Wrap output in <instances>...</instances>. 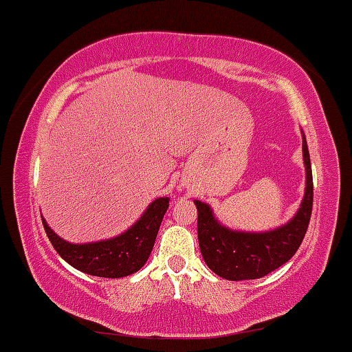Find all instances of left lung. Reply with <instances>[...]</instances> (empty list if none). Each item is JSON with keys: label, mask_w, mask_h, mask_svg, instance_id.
<instances>
[{"label": "left lung", "mask_w": 352, "mask_h": 352, "mask_svg": "<svg viewBox=\"0 0 352 352\" xmlns=\"http://www.w3.org/2000/svg\"><path fill=\"white\" fill-rule=\"evenodd\" d=\"M306 194L294 219L269 232H237L223 227L207 204L195 200L197 234L208 269L227 280L261 279L285 264L302 244L312 212V170L307 142L302 135Z\"/></svg>", "instance_id": "8db88e82"}]
</instances>
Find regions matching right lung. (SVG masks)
<instances>
[{
    "label": "right lung",
    "instance_id": "right-lung-1",
    "mask_svg": "<svg viewBox=\"0 0 352 352\" xmlns=\"http://www.w3.org/2000/svg\"><path fill=\"white\" fill-rule=\"evenodd\" d=\"M167 208V197L153 200L145 214L126 232L91 244H69L50 229L45 219L41 220L52 245L69 265L90 276L118 279L144 267L155 244L158 229Z\"/></svg>",
    "mask_w": 352,
    "mask_h": 352
}]
</instances>
